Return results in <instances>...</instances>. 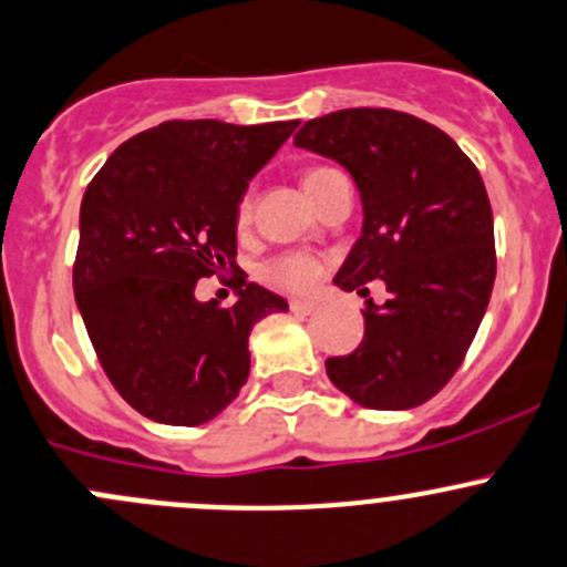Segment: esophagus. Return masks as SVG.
Masks as SVG:
<instances>
[{
	"label": "esophagus",
	"mask_w": 567,
	"mask_h": 567,
	"mask_svg": "<svg viewBox=\"0 0 567 567\" xmlns=\"http://www.w3.org/2000/svg\"><path fill=\"white\" fill-rule=\"evenodd\" d=\"M289 308L295 313H311L313 308H317V302H313V300H297V297H295V300H289Z\"/></svg>",
	"instance_id": "1"
}]
</instances>
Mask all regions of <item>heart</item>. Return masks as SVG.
<instances>
[{"label":"heart","mask_w":567,"mask_h":567,"mask_svg":"<svg viewBox=\"0 0 567 567\" xmlns=\"http://www.w3.org/2000/svg\"><path fill=\"white\" fill-rule=\"evenodd\" d=\"M328 171L330 167H311V171H306V176H302V187H306V193ZM250 220H254V189H245L237 200V209H234V223H237V228H248ZM259 272L267 284L278 286V289L306 291L319 281V276H322V265H319L317 256L306 254V250H284V254L270 256V259L261 265Z\"/></svg>","instance_id":"1"}]
</instances>
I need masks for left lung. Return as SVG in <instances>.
Returning <instances> with one entry per match:
<instances>
[{
	"label": "left lung",
	"mask_w": 567,
	"mask_h": 567,
	"mask_svg": "<svg viewBox=\"0 0 567 567\" xmlns=\"http://www.w3.org/2000/svg\"><path fill=\"white\" fill-rule=\"evenodd\" d=\"M295 145L355 178L363 234L336 284L367 300L363 339L324 361L336 389L372 411L433 400L461 369L496 281L493 212L461 145L433 123L385 106H352L302 123Z\"/></svg>",
	"instance_id": "1"
}]
</instances>
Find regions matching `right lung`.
Returning <instances> with one entry per match:
<instances>
[{"label": "right lung", "mask_w": 567, "mask_h": 567, "mask_svg": "<svg viewBox=\"0 0 567 567\" xmlns=\"http://www.w3.org/2000/svg\"><path fill=\"white\" fill-rule=\"evenodd\" d=\"M295 128L165 121L117 145L87 184L74 297L101 369L143 416H217L248 380L254 324L289 308L259 284L239 281L234 306L198 302L195 286L237 267L239 195Z\"/></svg>", "instance_id": "1"}]
</instances>
